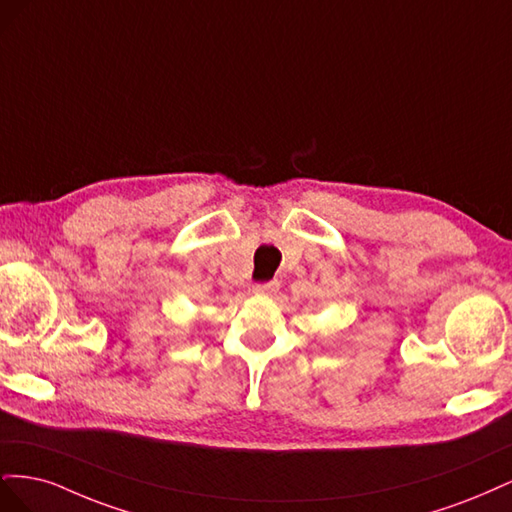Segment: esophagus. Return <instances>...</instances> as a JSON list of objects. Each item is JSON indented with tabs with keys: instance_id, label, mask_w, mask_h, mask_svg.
Segmentation results:
<instances>
[{
	"instance_id": "esophagus-1",
	"label": "esophagus",
	"mask_w": 512,
	"mask_h": 512,
	"mask_svg": "<svg viewBox=\"0 0 512 512\" xmlns=\"http://www.w3.org/2000/svg\"><path fill=\"white\" fill-rule=\"evenodd\" d=\"M277 290H280V282H277V280L262 282V284H256V286L252 288L254 294H275Z\"/></svg>"
}]
</instances>
